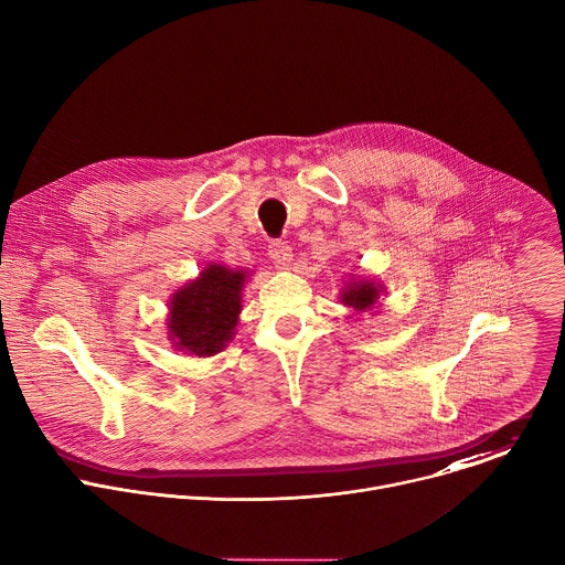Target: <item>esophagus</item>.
<instances>
[{
  "label": "esophagus",
  "instance_id": "1",
  "mask_svg": "<svg viewBox=\"0 0 565 565\" xmlns=\"http://www.w3.org/2000/svg\"><path fill=\"white\" fill-rule=\"evenodd\" d=\"M268 257L273 259V264H277L279 268H286L292 259V250L290 246L286 244V241H270L268 246Z\"/></svg>",
  "mask_w": 565,
  "mask_h": 565
}]
</instances>
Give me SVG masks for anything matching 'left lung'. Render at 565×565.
<instances>
[{"instance_id": "8db88e82", "label": "left lung", "mask_w": 565, "mask_h": 565, "mask_svg": "<svg viewBox=\"0 0 565 565\" xmlns=\"http://www.w3.org/2000/svg\"><path fill=\"white\" fill-rule=\"evenodd\" d=\"M342 297H344L347 306L364 310V308H369L377 299V288L373 284L362 281V284H355L353 288H349V292H344Z\"/></svg>"}]
</instances>
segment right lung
I'll use <instances>...</instances> for the list:
<instances>
[{
	"mask_svg": "<svg viewBox=\"0 0 565 565\" xmlns=\"http://www.w3.org/2000/svg\"><path fill=\"white\" fill-rule=\"evenodd\" d=\"M244 281L246 273L210 266L196 281L179 290L170 317L177 347L199 358L223 351L241 312Z\"/></svg>",
	"mask_w": 565,
	"mask_h": 565,
	"instance_id": "1",
	"label": "right lung"
}]
</instances>
